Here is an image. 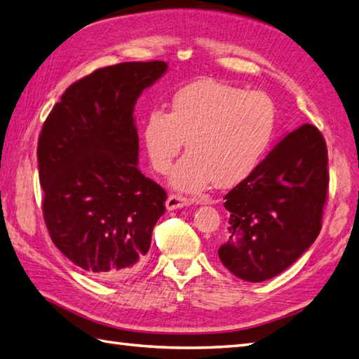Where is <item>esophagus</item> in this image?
<instances>
[{"mask_svg":"<svg viewBox=\"0 0 359 359\" xmlns=\"http://www.w3.org/2000/svg\"><path fill=\"white\" fill-rule=\"evenodd\" d=\"M191 199H187L184 196H179V194H170L166 199V210H177L182 207H187V205L191 203Z\"/></svg>","mask_w":359,"mask_h":359,"instance_id":"obj_1","label":"esophagus"}]
</instances>
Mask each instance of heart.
<instances>
[{
	"label": "heart",
	"instance_id": "heart-1",
	"mask_svg": "<svg viewBox=\"0 0 359 359\" xmlns=\"http://www.w3.org/2000/svg\"><path fill=\"white\" fill-rule=\"evenodd\" d=\"M276 131V106L262 90H245L216 80H197L171 98L170 114L152 109L142 125L151 166L171 170L187 142L188 154L171 175L182 191H199L211 182L239 185L261 165Z\"/></svg>",
	"mask_w": 359,
	"mask_h": 359
}]
</instances>
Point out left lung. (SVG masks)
I'll return each instance as SVG.
<instances>
[{
  "instance_id": "obj_1",
  "label": "left lung",
  "mask_w": 359,
  "mask_h": 359,
  "mask_svg": "<svg viewBox=\"0 0 359 359\" xmlns=\"http://www.w3.org/2000/svg\"><path fill=\"white\" fill-rule=\"evenodd\" d=\"M327 160L323 134L306 123L287 134L225 196L230 220L217 255L234 276L271 279L315 242L329 188Z\"/></svg>"
}]
</instances>
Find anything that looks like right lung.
<instances>
[{
	"instance_id": "1",
	"label": "right lung",
	"mask_w": 359,
	"mask_h": 359,
	"mask_svg": "<svg viewBox=\"0 0 359 359\" xmlns=\"http://www.w3.org/2000/svg\"><path fill=\"white\" fill-rule=\"evenodd\" d=\"M165 62L102 67L75 81L46 118L36 157L52 242L100 280H125L147 262L165 189L140 172L134 106Z\"/></svg>"
}]
</instances>
